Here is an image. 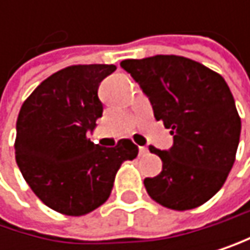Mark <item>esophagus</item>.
I'll return each mask as SVG.
<instances>
[{
  "instance_id": "obj_1",
  "label": "esophagus",
  "mask_w": 250,
  "mask_h": 250,
  "mask_svg": "<svg viewBox=\"0 0 250 250\" xmlns=\"http://www.w3.org/2000/svg\"><path fill=\"white\" fill-rule=\"evenodd\" d=\"M147 154H148L147 147H139V156H147Z\"/></svg>"
}]
</instances>
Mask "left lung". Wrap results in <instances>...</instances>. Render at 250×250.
I'll return each mask as SVG.
<instances>
[{"label": "left lung", "mask_w": 250, "mask_h": 250, "mask_svg": "<svg viewBox=\"0 0 250 250\" xmlns=\"http://www.w3.org/2000/svg\"><path fill=\"white\" fill-rule=\"evenodd\" d=\"M150 99L154 118L171 129L174 146L150 151L162 172L144 185L157 204L192 210L214 196L234 165L242 132L234 97L219 73L178 55L120 62Z\"/></svg>", "instance_id": "obj_1"}]
</instances>
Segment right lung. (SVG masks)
<instances>
[{"label": "right lung", "mask_w": 250, "mask_h": 250, "mask_svg": "<svg viewBox=\"0 0 250 250\" xmlns=\"http://www.w3.org/2000/svg\"><path fill=\"white\" fill-rule=\"evenodd\" d=\"M114 64L69 65L44 79L18 115L16 163L43 204L65 216H83L111 195L117 171L138 147L120 139L99 147L87 136L102 117L97 90Z\"/></svg>", "instance_id": "1"}]
</instances>
